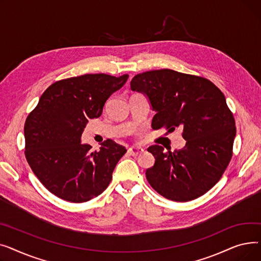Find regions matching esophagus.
<instances>
[{
	"mask_svg": "<svg viewBox=\"0 0 261 261\" xmlns=\"http://www.w3.org/2000/svg\"><path fill=\"white\" fill-rule=\"evenodd\" d=\"M143 151H144V149H143L142 147H130V148L128 149V153H129L130 155H133V156L142 153Z\"/></svg>",
	"mask_w": 261,
	"mask_h": 261,
	"instance_id": "34e87169",
	"label": "esophagus"
}]
</instances>
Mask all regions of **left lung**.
Instances as JSON below:
<instances>
[{
	"instance_id": "1",
	"label": "left lung",
	"mask_w": 261,
	"mask_h": 261,
	"mask_svg": "<svg viewBox=\"0 0 261 261\" xmlns=\"http://www.w3.org/2000/svg\"><path fill=\"white\" fill-rule=\"evenodd\" d=\"M131 90L144 94L155 115L151 127L183 129L184 148L164 152L159 145L147 150L155 158L146 170L149 184L169 200L197 199L220 180L232 155L235 119L223 93L203 77L155 70L138 74Z\"/></svg>"
}]
</instances>
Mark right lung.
<instances>
[{"label":"right lung","mask_w":261,"mask_h":261,"mask_svg":"<svg viewBox=\"0 0 261 261\" xmlns=\"http://www.w3.org/2000/svg\"><path fill=\"white\" fill-rule=\"evenodd\" d=\"M129 75L86 74L56 81L41 95L24 126L25 156L39 181L58 198L87 202L102 194L126 148L112 140L99 151L81 144L89 118H98L108 98Z\"/></svg>","instance_id":"add662e5"}]
</instances>
